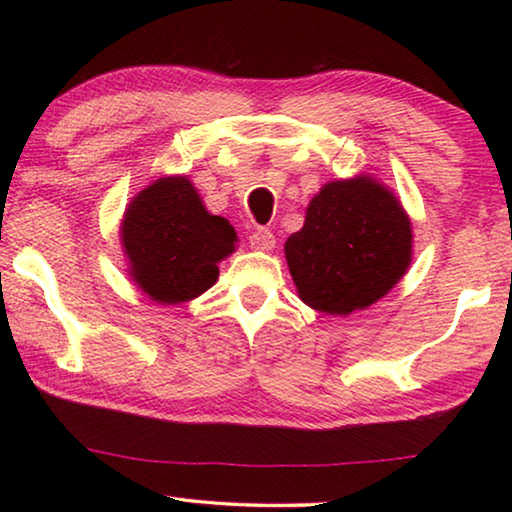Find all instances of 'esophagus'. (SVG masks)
Listing matches in <instances>:
<instances>
[{
    "mask_svg": "<svg viewBox=\"0 0 512 512\" xmlns=\"http://www.w3.org/2000/svg\"><path fill=\"white\" fill-rule=\"evenodd\" d=\"M250 246L255 250H273L275 248V235L266 228H257L250 232Z\"/></svg>",
    "mask_w": 512,
    "mask_h": 512,
    "instance_id": "esophagus-1",
    "label": "esophagus"
}]
</instances>
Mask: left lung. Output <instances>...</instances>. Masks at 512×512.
Listing matches in <instances>:
<instances>
[{
  "instance_id": "1",
  "label": "left lung",
  "mask_w": 512,
  "mask_h": 512,
  "mask_svg": "<svg viewBox=\"0 0 512 512\" xmlns=\"http://www.w3.org/2000/svg\"><path fill=\"white\" fill-rule=\"evenodd\" d=\"M413 232L404 207L375 178L327 183L311 198L305 225L284 255L300 300L348 316L384 298L411 264Z\"/></svg>"
}]
</instances>
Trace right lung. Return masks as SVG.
<instances>
[{
	"label": "right lung",
	"instance_id": "right-lung-1",
	"mask_svg": "<svg viewBox=\"0 0 512 512\" xmlns=\"http://www.w3.org/2000/svg\"><path fill=\"white\" fill-rule=\"evenodd\" d=\"M128 273L160 305H180L207 291L219 262L235 253L228 219L205 210L185 176L158 178L137 194L121 221Z\"/></svg>",
	"mask_w": 512,
	"mask_h": 512
}]
</instances>
